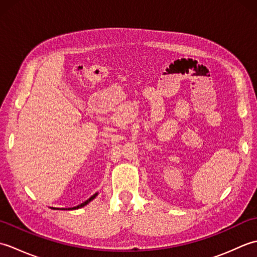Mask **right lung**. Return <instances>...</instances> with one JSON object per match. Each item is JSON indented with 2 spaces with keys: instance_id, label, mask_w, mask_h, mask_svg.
<instances>
[{
  "instance_id": "obj_1",
  "label": "right lung",
  "mask_w": 257,
  "mask_h": 257,
  "mask_svg": "<svg viewBox=\"0 0 257 257\" xmlns=\"http://www.w3.org/2000/svg\"><path fill=\"white\" fill-rule=\"evenodd\" d=\"M96 195H97V193H95L94 195H91L88 200L84 202V203H81V204H79V205H77V206H74V207H72V210H76V209H79V207H83L84 205H86L87 203H88V202H90L92 199H95V196H96ZM69 210H70V209H69Z\"/></svg>"
}]
</instances>
